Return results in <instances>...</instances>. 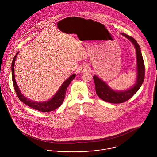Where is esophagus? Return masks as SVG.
Wrapping results in <instances>:
<instances>
[{
  "mask_svg": "<svg viewBox=\"0 0 157 157\" xmlns=\"http://www.w3.org/2000/svg\"><path fill=\"white\" fill-rule=\"evenodd\" d=\"M90 70V67L87 64H84L81 67H79V72L81 73L85 72H88Z\"/></svg>",
  "mask_w": 157,
  "mask_h": 157,
  "instance_id": "esophagus-1",
  "label": "esophagus"
}]
</instances>
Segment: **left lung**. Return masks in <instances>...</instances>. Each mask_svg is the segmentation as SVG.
Masks as SVG:
<instances>
[{
	"label": "left lung",
	"instance_id": "1",
	"mask_svg": "<svg viewBox=\"0 0 157 157\" xmlns=\"http://www.w3.org/2000/svg\"><path fill=\"white\" fill-rule=\"evenodd\" d=\"M121 34L128 39L133 43L136 50L137 63V82L134 86L129 90L124 91H115L112 90L104 81L94 75L93 76V79L97 96L103 100L112 103H121L129 100L139 90L143 84L145 78V64L139 44L132 37L124 34V33Z\"/></svg>",
	"mask_w": 157,
	"mask_h": 157
}]
</instances>
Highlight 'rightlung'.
Segmentation results:
<instances>
[{
    "instance_id": "obj_1",
    "label": "right lung",
    "mask_w": 157,
    "mask_h": 157,
    "mask_svg": "<svg viewBox=\"0 0 157 157\" xmlns=\"http://www.w3.org/2000/svg\"><path fill=\"white\" fill-rule=\"evenodd\" d=\"M18 53V52H17L16 55L14 56L13 59L12 60L11 69H12V82H13V87H14L15 93L17 94V96H18L20 100L23 103H24V104H25L26 105H27L28 106L43 112H47L49 111H52L60 107L64 100L67 88L68 87L69 85L70 84L71 81L75 78L76 75L73 74L72 75H71L67 80H66L63 82V84L61 85L60 89L58 90L56 94L49 101L42 102V103H38L34 101H32L30 100H29L27 98L25 97L21 94V91H20L18 87V85L16 83V81L14 76V64H15V61Z\"/></svg>"
}]
</instances>
